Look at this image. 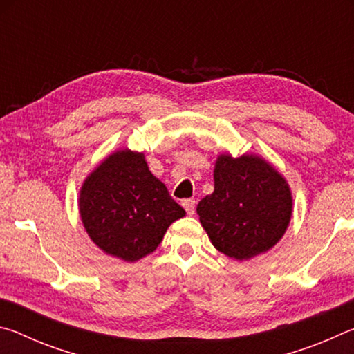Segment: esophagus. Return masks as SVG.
I'll return each mask as SVG.
<instances>
[{
  "label": "esophagus",
  "instance_id": "esophagus-1",
  "mask_svg": "<svg viewBox=\"0 0 354 354\" xmlns=\"http://www.w3.org/2000/svg\"><path fill=\"white\" fill-rule=\"evenodd\" d=\"M195 205H196L195 200H184L183 201V206L185 209V212H187L189 215L195 214Z\"/></svg>",
  "mask_w": 354,
  "mask_h": 354
}]
</instances>
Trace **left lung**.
Segmentation results:
<instances>
[{
    "mask_svg": "<svg viewBox=\"0 0 354 354\" xmlns=\"http://www.w3.org/2000/svg\"><path fill=\"white\" fill-rule=\"evenodd\" d=\"M292 190L286 178L257 154L223 153L214 167V192L196 214L215 248L234 261L272 250L289 227Z\"/></svg>",
    "mask_w": 354,
    "mask_h": 354,
    "instance_id": "8db88e82",
    "label": "left lung"
}]
</instances>
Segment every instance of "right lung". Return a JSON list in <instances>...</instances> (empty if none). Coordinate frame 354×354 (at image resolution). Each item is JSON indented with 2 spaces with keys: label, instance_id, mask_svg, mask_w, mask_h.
<instances>
[{
  "label": "right lung",
  "instance_id": "right-lung-1",
  "mask_svg": "<svg viewBox=\"0 0 354 354\" xmlns=\"http://www.w3.org/2000/svg\"><path fill=\"white\" fill-rule=\"evenodd\" d=\"M80 217L106 254L136 262L159 247L184 209L148 169L145 154L117 149L88 173L80 189Z\"/></svg>",
  "mask_w": 354,
  "mask_h": 354
}]
</instances>
